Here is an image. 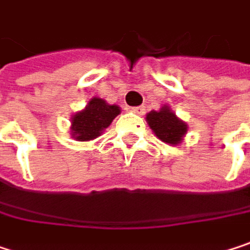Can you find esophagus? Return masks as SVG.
<instances>
[{
  "label": "esophagus",
  "mask_w": 250,
  "mask_h": 250,
  "mask_svg": "<svg viewBox=\"0 0 250 250\" xmlns=\"http://www.w3.org/2000/svg\"><path fill=\"white\" fill-rule=\"evenodd\" d=\"M131 110H133V113H136V114H145L146 107H145V105H139V107H133Z\"/></svg>",
  "instance_id": "obj_1"
}]
</instances>
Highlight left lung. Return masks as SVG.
<instances>
[{"instance_id":"left-lung-1","label":"left lung","mask_w":250,"mask_h":250,"mask_svg":"<svg viewBox=\"0 0 250 250\" xmlns=\"http://www.w3.org/2000/svg\"><path fill=\"white\" fill-rule=\"evenodd\" d=\"M146 122L162 142L172 146H176L182 142L188 130L187 123L179 120L168 105H164L159 111L153 110L147 113Z\"/></svg>"}]
</instances>
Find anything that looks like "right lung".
<instances>
[{"label":"right lung","mask_w":250,"mask_h":250,"mask_svg":"<svg viewBox=\"0 0 250 250\" xmlns=\"http://www.w3.org/2000/svg\"><path fill=\"white\" fill-rule=\"evenodd\" d=\"M120 114V107L107 104L104 100L94 97L88 105L78 111L71 119V134L75 140L88 142L92 140L111 125V122Z\"/></svg>","instance_id":"add662e5"}]
</instances>
